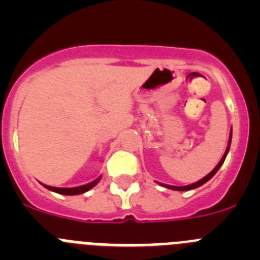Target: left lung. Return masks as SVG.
<instances>
[{"label": "left lung", "instance_id": "1", "mask_svg": "<svg viewBox=\"0 0 260 260\" xmlns=\"http://www.w3.org/2000/svg\"><path fill=\"white\" fill-rule=\"evenodd\" d=\"M231 143H232V132H231V135H229V142H228V147H226V151H225L224 156L221 157V160H220V162L215 167V169H213L211 173H208L207 176L204 177V178H202L201 181H198V182L195 183H191V185H187V186H171V185H162L165 186V187H168V189H172V190H177V191H187V190H191V189H197V187H199V186L204 185V183L207 182V181H210L211 178H212L213 176L216 174V172L219 171L220 167H221L222 164H224L225 161V157H226V155H228L229 152V148H231Z\"/></svg>", "mask_w": 260, "mask_h": 260}]
</instances>
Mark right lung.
<instances>
[{
    "mask_svg": "<svg viewBox=\"0 0 260 260\" xmlns=\"http://www.w3.org/2000/svg\"><path fill=\"white\" fill-rule=\"evenodd\" d=\"M99 181H100V177H99V178H96L95 181H92V182H89V183H87V185H83V186H78V187H53V186H47V185H44V187H47V189L50 190V191L57 192V194L78 195V194H83V192L88 191L89 189H92L93 186H95Z\"/></svg>",
    "mask_w": 260,
    "mask_h": 260,
    "instance_id": "obj_1",
    "label": "right lung"
}]
</instances>
